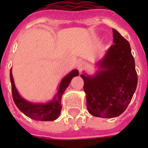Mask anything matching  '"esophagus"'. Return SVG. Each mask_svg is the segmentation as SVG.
Returning a JSON list of instances; mask_svg holds the SVG:
<instances>
[{
  "mask_svg": "<svg viewBox=\"0 0 148 148\" xmlns=\"http://www.w3.org/2000/svg\"><path fill=\"white\" fill-rule=\"evenodd\" d=\"M86 65H87V64H86L85 61H84V60H80V61L77 63V68H78V70L80 71H81L86 67Z\"/></svg>",
  "mask_w": 148,
  "mask_h": 148,
  "instance_id": "esophagus-1",
  "label": "esophagus"
}]
</instances>
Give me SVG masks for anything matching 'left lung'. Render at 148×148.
Here are the masks:
<instances>
[{"mask_svg": "<svg viewBox=\"0 0 148 148\" xmlns=\"http://www.w3.org/2000/svg\"><path fill=\"white\" fill-rule=\"evenodd\" d=\"M113 42L96 63L94 75L81 74L87 108L95 117L112 118L126 110L138 85L135 62L128 41L113 29Z\"/></svg>", "mask_w": 148, "mask_h": 148, "instance_id": "1", "label": "left lung"}]
</instances>
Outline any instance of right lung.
<instances>
[{
  "instance_id": "right-lung-1",
  "label": "right lung",
  "mask_w": 148,
  "mask_h": 148,
  "mask_svg": "<svg viewBox=\"0 0 148 148\" xmlns=\"http://www.w3.org/2000/svg\"><path fill=\"white\" fill-rule=\"evenodd\" d=\"M79 72L74 69L67 74L61 80L58 88V91L54 95L53 98L47 103H34L25 100L20 95L15 87L14 81L13 78L12 70L10 71V79L11 83L13 100L15 104L22 113L28 117L36 121H52L59 117L61 110V97L69 86L72 78L74 77L78 76Z\"/></svg>"
}]
</instances>
